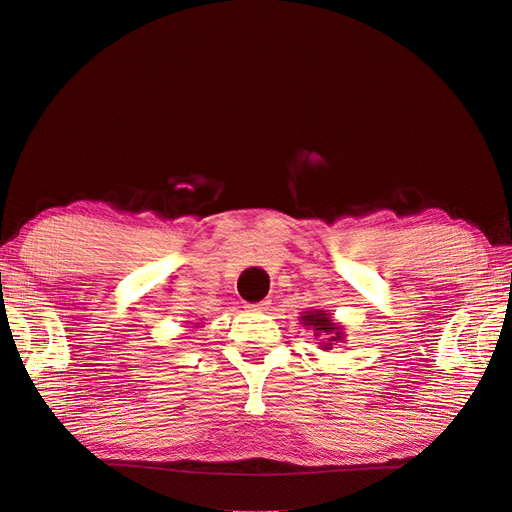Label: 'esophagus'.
Instances as JSON below:
<instances>
[{"instance_id":"obj_1","label":"esophagus","mask_w":512,"mask_h":512,"mask_svg":"<svg viewBox=\"0 0 512 512\" xmlns=\"http://www.w3.org/2000/svg\"><path fill=\"white\" fill-rule=\"evenodd\" d=\"M267 307H269V301H262V303H256V305H252L254 312H265Z\"/></svg>"}]
</instances>
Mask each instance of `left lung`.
Returning a JSON list of instances; mask_svg holds the SVG:
<instances>
[{
    "mask_svg": "<svg viewBox=\"0 0 512 512\" xmlns=\"http://www.w3.org/2000/svg\"><path fill=\"white\" fill-rule=\"evenodd\" d=\"M301 324L305 329H312L314 335H327L324 339H327V344H322L324 350L333 348L335 342H342L344 339V329L342 324H337L331 320V316L327 312H322V309H309V312H303L301 314Z\"/></svg>",
    "mask_w": 512,
    "mask_h": 512,
    "instance_id": "left-lung-1",
    "label": "left lung"
}]
</instances>
